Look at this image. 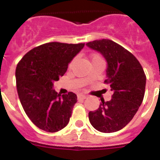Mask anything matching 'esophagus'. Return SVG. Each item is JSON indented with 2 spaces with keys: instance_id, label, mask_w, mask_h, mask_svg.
I'll list each match as a JSON object with an SVG mask.
<instances>
[{
  "instance_id": "esophagus-1",
  "label": "esophagus",
  "mask_w": 160,
  "mask_h": 160,
  "mask_svg": "<svg viewBox=\"0 0 160 160\" xmlns=\"http://www.w3.org/2000/svg\"><path fill=\"white\" fill-rule=\"evenodd\" d=\"M87 98H88L87 96L82 95V94H79V95H78V100H84V99H86Z\"/></svg>"
}]
</instances>
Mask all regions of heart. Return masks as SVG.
<instances>
[{"mask_svg":"<svg viewBox=\"0 0 160 160\" xmlns=\"http://www.w3.org/2000/svg\"><path fill=\"white\" fill-rule=\"evenodd\" d=\"M93 58H100V57H99V56H97V55H96V56H94Z\"/></svg>","mask_w":160,"mask_h":160,"instance_id":"heart-1","label":"heart"}]
</instances>
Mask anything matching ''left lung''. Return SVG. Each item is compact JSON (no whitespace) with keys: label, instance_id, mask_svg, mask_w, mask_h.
<instances>
[{"label":"left lung","instance_id":"8db88e82","mask_svg":"<svg viewBox=\"0 0 160 160\" xmlns=\"http://www.w3.org/2000/svg\"><path fill=\"white\" fill-rule=\"evenodd\" d=\"M86 45L100 53L107 61L105 82L113 92L109 102L101 100L98 109L88 113L89 121L100 132H116L132 120L142 103L146 84L145 72L132 53L112 40H94Z\"/></svg>","mask_w":160,"mask_h":160}]
</instances>
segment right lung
I'll return each instance as SVG.
<instances>
[{
	"mask_svg": "<svg viewBox=\"0 0 160 160\" xmlns=\"http://www.w3.org/2000/svg\"><path fill=\"white\" fill-rule=\"evenodd\" d=\"M85 44L51 42L33 48L25 54L15 70L20 103L33 123L47 132H57L69 122L77 95H60L53 89L73 58Z\"/></svg>",
	"mask_w": 160,
	"mask_h": 160,
	"instance_id": "obj_1",
	"label": "right lung"
}]
</instances>
